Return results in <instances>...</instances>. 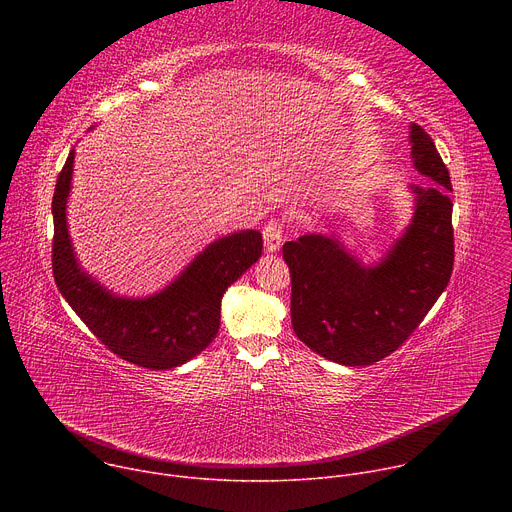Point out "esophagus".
Here are the masks:
<instances>
[{"label":"esophagus","instance_id":"esophagus-1","mask_svg":"<svg viewBox=\"0 0 512 512\" xmlns=\"http://www.w3.org/2000/svg\"><path fill=\"white\" fill-rule=\"evenodd\" d=\"M263 241H265V251L267 253H277L279 251L281 241H283V225L279 221H275V218H271V221L265 225Z\"/></svg>","mask_w":512,"mask_h":512}]
</instances>
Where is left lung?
I'll return each mask as SVG.
<instances>
[{"label":"left lung","instance_id":"1","mask_svg":"<svg viewBox=\"0 0 512 512\" xmlns=\"http://www.w3.org/2000/svg\"><path fill=\"white\" fill-rule=\"evenodd\" d=\"M409 143L413 166L427 184L409 186L413 218L379 263L364 265L334 233L283 245L294 332L316 354L344 367H364L397 350L452 277L450 172L415 123Z\"/></svg>","mask_w":512,"mask_h":512}]
</instances>
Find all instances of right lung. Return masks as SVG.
I'll use <instances>...</instances> for the list:
<instances>
[{
	"instance_id": "add662e5",
	"label": "right lung",
	"mask_w": 512,
	"mask_h": 512,
	"mask_svg": "<svg viewBox=\"0 0 512 512\" xmlns=\"http://www.w3.org/2000/svg\"><path fill=\"white\" fill-rule=\"evenodd\" d=\"M72 164L75 150L58 174L52 198V269L62 298L119 358L152 371L180 367L216 336L221 300L227 287L261 257V233L239 231L212 241L154 296H115L81 267L72 249L66 223Z\"/></svg>"
}]
</instances>
